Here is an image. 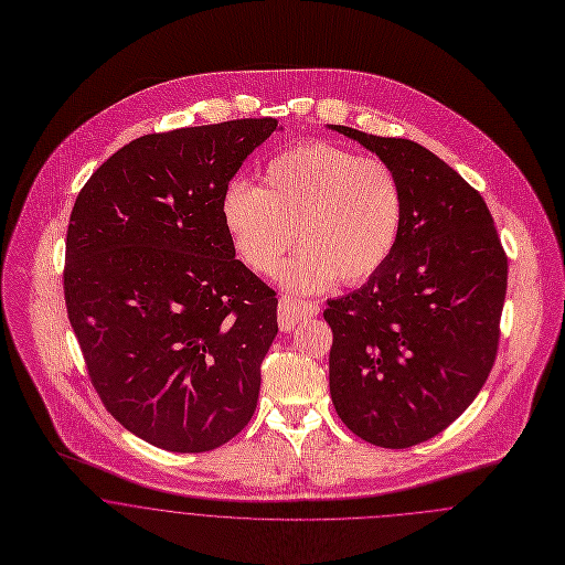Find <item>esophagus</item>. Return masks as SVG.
Here are the masks:
<instances>
[{
	"instance_id": "1",
	"label": "esophagus",
	"mask_w": 565,
	"mask_h": 565,
	"mask_svg": "<svg viewBox=\"0 0 565 565\" xmlns=\"http://www.w3.org/2000/svg\"><path fill=\"white\" fill-rule=\"evenodd\" d=\"M318 313L316 303L308 301H297L290 297H281L279 299V308H277V320H279V329L281 331H292L301 320L312 318Z\"/></svg>"
}]
</instances>
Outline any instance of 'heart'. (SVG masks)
<instances>
[{"mask_svg": "<svg viewBox=\"0 0 565 565\" xmlns=\"http://www.w3.org/2000/svg\"><path fill=\"white\" fill-rule=\"evenodd\" d=\"M221 216L238 257L273 277L284 255L281 284L292 292H316L335 277L344 286L371 279L394 252L403 223V192L381 160L308 140L275 156L262 189L232 182Z\"/></svg>", "mask_w": 565, "mask_h": 565, "instance_id": "heart-1", "label": "heart"}]
</instances>
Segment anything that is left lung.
Returning a JSON list of instances; mask_svg holds the SVG:
<instances>
[{"mask_svg":"<svg viewBox=\"0 0 565 565\" xmlns=\"http://www.w3.org/2000/svg\"><path fill=\"white\" fill-rule=\"evenodd\" d=\"M403 192L396 247L360 290L329 299V390L340 420L383 448L438 436L490 375L507 292V255L483 196L407 138L353 127Z\"/></svg>","mask_w":565,"mask_h":565,"instance_id":"left-lung-1","label":"left lung"}]
</instances>
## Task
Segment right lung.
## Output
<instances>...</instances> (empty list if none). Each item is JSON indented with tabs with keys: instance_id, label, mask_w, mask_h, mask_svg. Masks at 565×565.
Listing matches in <instances>:
<instances>
[{
	"instance_id": "1",
	"label": "right lung",
	"mask_w": 565,
	"mask_h": 565,
	"mask_svg": "<svg viewBox=\"0 0 565 565\" xmlns=\"http://www.w3.org/2000/svg\"><path fill=\"white\" fill-rule=\"evenodd\" d=\"M277 119L147 134L79 190L64 301L104 407L173 452H205L252 420L277 299L232 247L221 199Z\"/></svg>"
}]
</instances>
